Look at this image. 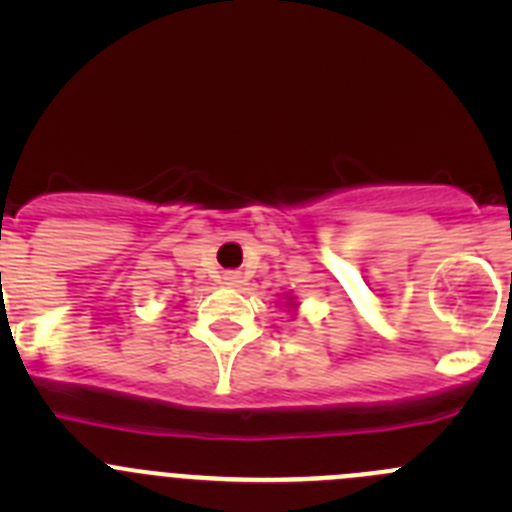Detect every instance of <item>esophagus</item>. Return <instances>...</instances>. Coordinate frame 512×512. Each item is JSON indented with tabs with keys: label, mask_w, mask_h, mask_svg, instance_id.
Returning <instances> with one entry per match:
<instances>
[{
	"label": "esophagus",
	"mask_w": 512,
	"mask_h": 512,
	"mask_svg": "<svg viewBox=\"0 0 512 512\" xmlns=\"http://www.w3.org/2000/svg\"><path fill=\"white\" fill-rule=\"evenodd\" d=\"M223 280H225V285L237 287V285H240V282H242V275H240V272H225Z\"/></svg>",
	"instance_id": "esophagus-1"
}]
</instances>
